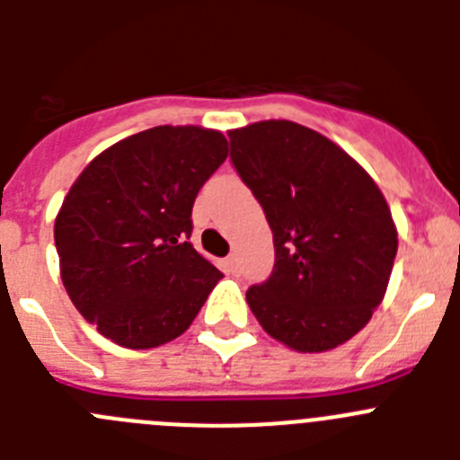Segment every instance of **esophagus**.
<instances>
[{
	"label": "esophagus",
	"mask_w": 460,
	"mask_h": 460,
	"mask_svg": "<svg viewBox=\"0 0 460 460\" xmlns=\"http://www.w3.org/2000/svg\"><path fill=\"white\" fill-rule=\"evenodd\" d=\"M226 262H227V267H230V270L237 271V253H230V255H227Z\"/></svg>",
	"instance_id": "esophagus-1"
}]
</instances>
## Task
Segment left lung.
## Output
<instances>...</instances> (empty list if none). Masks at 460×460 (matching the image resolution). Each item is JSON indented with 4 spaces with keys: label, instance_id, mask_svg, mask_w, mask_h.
I'll list each match as a JSON object with an SVG mask.
<instances>
[{
    "label": "left lung",
    "instance_id": "8db88e82",
    "mask_svg": "<svg viewBox=\"0 0 460 460\" xmlns=\"http://www.w3.org/2000/svg\"><path fill=\"white\" fill-rule=\"evenodd\" d=\"M230 161L274 234L270 279L246 290L267 334L299 352L345 343L382 302L398 237L376 181L295 121L230 131Z\"/></svg>",
    "mask_w": 460,
    "mask_h": 460
}]
</instances>
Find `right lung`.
<instances>
[{
  "mask_svg": "<svg viewBox=\"0 0 460 460\" xmlns=\"http://www.w3.org/2000/svg\"><path fill=\"white\" fill-rule=\"evenodd\" d=\"M227 156L223 133L156 126L93 158L55 221L71 302L99 334L145 350L190 327L221 271L189 242L198 190Z\"/></svg>",
  "mask_w": 460,
  "mask_h": 460,
  "instance_id": "obj_1",
  "label": "right lung"
}]
</instances>
